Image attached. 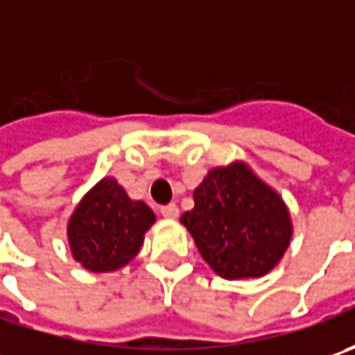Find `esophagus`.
Instances as JSON below:
<instances>
[{
  "mask_svg": "<svg viewBox=\"0 0 355 355\" xmlns=\"http://www.w3.org/2000/svg\"><path fill=\"white\" fill-rule=\"evenodd\" d=\"M159 213H162L166 219H175V217L180 215V209H178L175 203H170V205H164V207L159 209Z\"/></svg>",
  "mask_w": 355,
  "mask_h": 355,
  "instance_id": "34e87169",
  "label": "esophagus"
}]
</instances>
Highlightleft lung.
I'll return each mask as SVG.
<instances>
[{
    "instance_id": "obj_1",
    "label": "left lung",
    "mask_w": 355,
    "mask_h": 355,
    "mask_svg": "<svg viewBox=\"0 0 355 355\" xmlns=\"http://www.w3.org/2000/svg\"><path fill=\"white\" fill-rule=\"evenodd\" d=\"M193 201L180 221L219 277L259 279L279 265L293 239L291 213L245 162L207 171Z\"/></svg>"
}]
</instances>
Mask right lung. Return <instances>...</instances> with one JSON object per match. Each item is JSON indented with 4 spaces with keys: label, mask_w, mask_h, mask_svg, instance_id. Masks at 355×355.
I'll list each match as a JSON object with an SVG mask.
<instances>
[{
    "label": "right lung",
    "mask_w": 355,
    "mask_h": 355,
    "mask_svg": "<svg viewBox=\"0 0 355 355\" xmlns=\"http://www.w3.org/2000/svg\"><path fill=\"white\" fill-rule=\"evenodd\" d=\"M154 221L156 215L144 201L130 199L114 178H103L69 219L73 259L90 272L118 270L138 254Z\"/></svg>",
    "instance_id": "right-lung-1"
}]
</instances>
